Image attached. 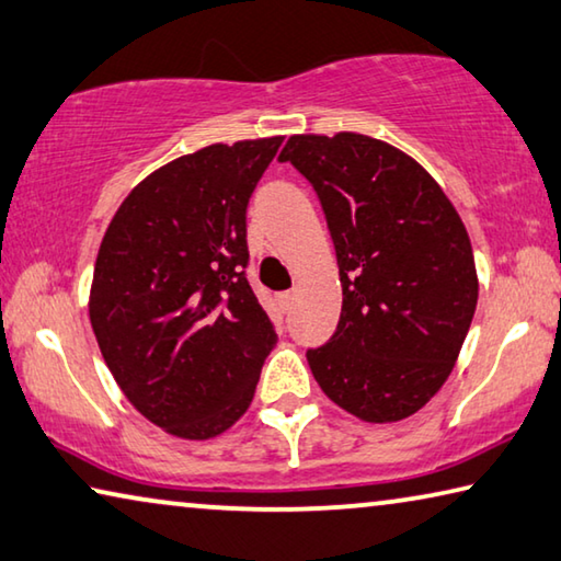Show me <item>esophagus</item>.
<instances>
[{
    "instance_id": "esophagus-1",
    "label": "esophagus",
    "mask_w": 561,
    "mask_h": 561,
    "mask_svg": "<svg viewBox=\"0 0 561 561\" xmlns=\"http://www.w3.org/2000/svg\"><path fill=\"white\" fill-rule=\"evenodd\" d=\"M279 305H282L284 312H289V309L295 307V291H282V295H279Z\"/></svg>"
}]
</instances>
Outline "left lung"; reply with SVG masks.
<instances>
[{
	"label": "left lung",
	"mask_w": 561,
	"mask_h": 561,
	"mask_svg": "<svg viewBox=\"0 0 561 561\" xmlns=\"http://www.w3.org/2000/svg\"><path fill=\"white\" fill-rule=\"evenodd\" d=\"M279 162L314 186L340 264V324L307 352L317 385L362 422L420 412L455 369L477 309L465 221L420 162L367 135H295Z\"/></svg>",
	"instance_id": "1"
}]
</instances>
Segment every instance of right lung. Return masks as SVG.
<instances>
[{
    "mask_svg": "<svg viewBox=\"0 0 561 561\" xmlns=\"http://www.w3.org/2000/svg\"><path fill=\"white\" fill-rule=\"evenodd\" d=\"M282 137L209 145L141 180L106 227L89 322L124 397L182 439L227 432L277 332L244 277L247 204Z\"/></svg>",
    "mask_w": 561,
    "mask_h": 561,
    "instance_id": "1",
    "label": "right lung"
}]
</instances>
